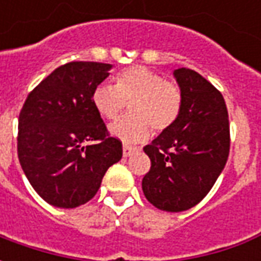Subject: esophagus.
<instances>
[{
    "mask_svg": "<svg viewBox=\"0 0 261 261\" xmlns=\"http://www.w3.org/2000/svg\"><path fill=\"white\" fill-rule=\"evenodd\" d=\"M136 151H137V148L130 147V145H123V156H124V158L131 156V155L136 152Z\"/></svg>",
    "mask_w": 261,
    "mask_h": 261,
    "instance_id": "1",
    "label": "esophagus"
}]
</instances>
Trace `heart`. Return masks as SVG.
<instances>
[{"label":"heart","instance_id":"obj_1","mask_svg":"<svg viewBox=\"0 0 261 261\" xmlns=\"http://www.w3.org/2000/svg\"><path fill=\"white\" fill-rule=\"evenodd\" d=\"M130 103V114L110 125V134L124 142L145 141L151 127L162 133L175 124L181 110L179 86L145 67H131L116 75V85L102 84L92 105L106 120H116Z\"/></svg>","mask_w":261,"mask_h":261}]
</instances>
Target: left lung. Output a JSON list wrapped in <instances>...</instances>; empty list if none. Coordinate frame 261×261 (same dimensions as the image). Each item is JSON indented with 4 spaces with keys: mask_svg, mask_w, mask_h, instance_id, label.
Segmentation results:
<instances>
[{
    "mask_svg": "<svg viewBox=\"0 0 261 261\" xmlns=\"http://www.w3.org/2000/svg\"><path fill=\"white\" fill-rule=\"evenodd\" d=\"M173 76L181 92L180 114L144 147L151 169L142 192L158 210L180 213L201 201L224 170L229 121L221 92L204 76L189 68L175 69Z\"/></svg>",
    "mask_w": 261,
    "mask_h": 261,
    "instance_id": "obj_1",
    "label": "left lung"
}]
</instances>
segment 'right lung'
<instances>
[{"mask_svg": "<svg viewBox=\"0 0 261 261\" xmlns=\"http://www.w3.org/2000/svg\"><path fill=\"white\" fill-rule=\"evenodd\" d=\"M112 64L72 61L29 93L18 123V158L32 187L50 205L75 208L96 194L106 170L123 156L108 137L92 93Z\"/></svg>", "mask_w": 261, "mask_h": 261, "instance_id": "obj_1", "label": "right lung"}]
</instances>
